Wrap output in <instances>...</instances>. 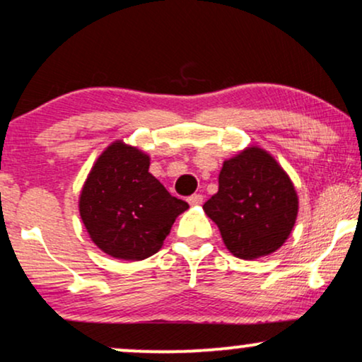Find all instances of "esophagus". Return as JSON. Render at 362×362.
Listing matches in <instances>:
<instances>
[{"label": "esophagus", "instance_id": "obj_1", "mask_svg": "<svg viewBox=\"0 0 362 362\" xmlns=\"http://www.w3.org/2000/svg\"><path fill=\"white\" fill-rule=\"evenodd\" d=\"M187 203H189L191 206H199L201 203H203V194H192L187 198Z\"/></svg>", "mask_w": 362, "mask_h": 362}]
</instances>
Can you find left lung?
I'll return each mask as SVG.
<instances>
[{
	"label": "left lung",
	"mask_w": 362,
	"mask_h": 362,
	"mask_svg": "<svg viewBox=\"0 0 362 362\" xmlns=\"http://www.w3.org/2000/svg\"><path fill=\"white\" fill-rule=\"evenodd\" d=\"M203 209L218 224L229 252L256 259L286 243L299 201L278 161L264 149L251 146L223 163L219 189Z\"/></svg>",
	"instance_id": "8db88e82"
}]
</instances>
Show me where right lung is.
Segmentation results:
<instances>
[{
	"label": "right lung",
	"instance_id": "add662e5",
	"mask_svg": "<svg viewBox=\"0 0 362 362\" xmlns=\"http://www.w3.org/2000/svg\"><path fill=\"white\" fill-rule=\"evenodd\" d=\"M187 208L149 173L148 154L123 141L101 153L79 194V216L91 241L124 261L146 259L161 250Z\"/></svg>",
	"mask_w": 362,
	"mask_h": 362
}]
</instances>
